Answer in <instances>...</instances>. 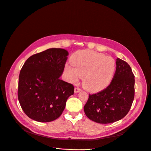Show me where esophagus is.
<instances>
[{
    "instance_id": "esophagus-1",
    "label": "esophagus",
    "mask_w": 151,
    "mask_h": 151,
    "mask_svg": "<svg viewBox=\"0 0 151 151\" xmlns=\"http://www.w3.org/2000/svg\"><path fill=\"white\" fill-rule=\"evenodd\" d=\"M81 90L80 89V88H77V87L74 88V93H78L81 92Z\"/></svg>"
}]
</instances>
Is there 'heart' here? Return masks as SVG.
Instances as JSON below:
<instances>
[{
  "label": "heart",
  "mask_w": 151,
  "mask_h": 151,
  "mask_svg": "<svg viewBox=\"0 0 151 151\" xmlns=\"http://www.w3.org/2000/svg\"><path fill=\"white\" fill-rule=\"evenodd\" d=\"M70 64L65 65L68 81L77 82L81 77L82 85L90 92L99 91L111 83L113 78L116 63L111 57L90 50L76 52L70 58Z\"/></svg>",
  "instance_id": "obj_1"
}]
</instances>
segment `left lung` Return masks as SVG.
Wrapping results in <instances>:
<instances>
[{"label":"left lung","instance_id":"obj_1","mask_svg":"<svg viewBox=\"0 0 151 151\" xmlns=\"http://www.w3.org/2000/svg\"><path fill=\"white\" fill-rule=\"evenodd\" d=\"M116 69L110 85L90 94L84 111L90 119L109 124L122 119L129 111L135 95V76L127 62L118 58Z\"/></svg>","mask_w":151,"mask_h":151}]
</instances>
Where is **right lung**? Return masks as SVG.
<instances>
[{
    "mask_svg": "<svg viewBox=\"0 0 151 151\" xmlns=\"http://www.w3.org/2000/svg\"><path fill=\"white\" fill-rule=\"evenodd\" d=\"M69 54L51 48L30 57L19 74L18 100L27 116L38 122L54 121L63 113L74 86L60 78Z\"/></svg>",
    "mask_w": 151,
    "mask_h": 151,
    "instance_id": "1",
    "label": "right lung"
}]
</instances>
